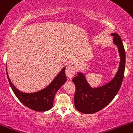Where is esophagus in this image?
<instances>
[{
    "label": "esophagus",
    "mask_w": 133,
    "mask_h": 133,
    "mask_svg": "<svg viewBox=\"0 0 133 133\" xmlns=\"http://www.w3.org/2000/svg\"><path fill=\"white\" fill-rule=\"evenodd\" d=\"M66 75L69 79L73 77L76 72V68H75V65L74 63L70 64L66 68Z\"/></svg>",
    "instance_id": "obj_1"
}]
</instances>
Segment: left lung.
<instances>
[{"label":"left lung","instance_id":"obj_1","mask_svg":"<svg viewBox=\"0 0 133 133\" xmlns=\"http://www.w3.org/2000/svg\"><path fill=\"white\" fill-rule=\"evenodd\" d=\"M113 42L118 46L120 61L115 76L111 81L102 87L91 88L88 83L85 76L81 72L72 79L76 86L74 95L75 108L84 114H92L101 110L111 102L118 92L124 76L125 52L121 38L117 33L111 34Z\"/></svg>","mask_w":133,"mask_h":133}]
</instances>
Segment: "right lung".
<instances>
[{
  "label": "right lung",
  "mask_w": 133,
  "mask_h": 133,
  "mask_svg": "<svg viewBox=\"0 0 133 133\" xmlns=\"http://www.w3.org/2000/svg\"><path fill=\"white\" fill-rule=\"evenodd\" d=\"M6 72L8 81L16 97L23 104L36 111H45L51 109L56 93L66 81L65 67H64L50 84L44 89L35 93H24L13 85L7 71Z\"/></svg>",
  "instance_id": "obj_1"
}]
</instances>
